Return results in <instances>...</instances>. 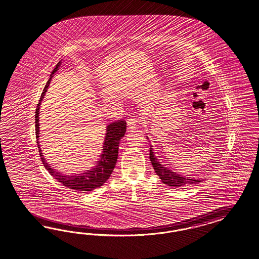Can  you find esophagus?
<instances>
[{"mask_svg":"<svg viewBox=\"0 0 259 259\" xmlns=\"http://www.w3.org/2000/svg\"><path fill=\"white\" fill-rule=\"evenodd\" d=\"M139 120L138 119H128L127 120V125H128V129L132 130L135 127L137 126Z\"/></svg>","mask_w":259,"mask_h":259,"instance_id":"1","label":"esophagus"}]
</instances>
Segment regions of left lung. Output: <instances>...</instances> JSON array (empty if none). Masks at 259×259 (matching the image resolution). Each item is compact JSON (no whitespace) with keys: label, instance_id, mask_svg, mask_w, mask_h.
Here are the masks:
<instances>
[{"label":"left lung","instance_id":"obj_1","mask_svg":"<svg viewBox=\"0 0 259 259\" xmlns=\"http://www.w3.org/2000/svg\"><path fill=\"white\" fill-rule=\"evenodd\" d=\"M147 139L149 140V137L146 136ZM150 142V141H149ZM150 160L152 162V166L154 168L155 173L157 174L159 178L161 179L162 183L168 185V186H173L175 188L182 187L187 184H194V183H201L204 179H196V178H190V177H185L178 174L176 172L171 170L164 166V164H161L159 162L158 158L155 156L152 145H150Z\"/></svg>","mask_w":259,"mask_h":259}]
</instances>
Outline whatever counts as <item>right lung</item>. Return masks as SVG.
Masks as SVG:
<instances>
[{"instance_id": "1", "label": "right lung", "mask_w": 259, "mask_h": 259, "mask_svg": "<svg viewBox=\"0 0 259 259\" xmlns=\"http://www.w3.org/2000/svg\"><path fill=\"white\" fill-rule=\"evenodd\" d=\"M63 63V59L57 63L56 67L51 72V77L45 86L43 93L38 103L36 111H35V135L37 139V146L39 149V154L43 162L46 169L51 173V176L54 177L59 183H62L64 186L70 189L76 190L78 192L93 191L101 187L106 183L107 179L110 177L113 171L115 164L118 159L119 152V144L121 138L126 132V121L123 120H116L108 123L106 129V136L103 143L102 152L99 155L98 161L95 163V166H92L91 169L85 170L80 174H64L60 171L56 170L54 167H51L42 152L41 146L39 144V135H40V123H39V114H40V106L44 99L45 95L50 87L52 77L61 67Z\"/></svg>"}]
</instances>
